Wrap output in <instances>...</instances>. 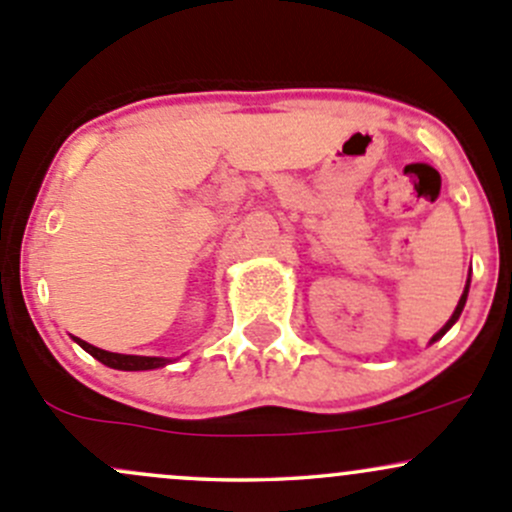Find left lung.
<instances>
[{"label":"left lung","mask_w":512,"mask_h":512,"mask_svg":"<svg viewBox=\"0 0 512 512\" xmlns=\"http://www.w3.org/2000/svg\"><path fill=\"white\" fill-rule=\"evenodd\" d=\"M469 283H471V280H466V288H464V293H461V298H459V305H456L454 315H452V317H449V320H447V324H444V327H442V329H439V332H437V334H434V337H432V342H437V339H442V337H444V334H447V332H449V329H452V324H454L456 320H459L461 310H464V305H466V295H469ZM432 342H430V344H432Z\"/></svg>","instance_id":"8db88e82"}]
</instances>
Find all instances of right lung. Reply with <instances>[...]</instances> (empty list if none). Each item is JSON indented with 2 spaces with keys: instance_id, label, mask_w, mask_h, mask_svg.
I'll list each match as a JSON object with an SVG mask.
<instances>
[{
  "instance_id": "1",
  "label": "right lung",
  "mask_w": 512,
  "mask_h": 512,
  "mask_svg": "<svg viewBox=\"0 0 512 512\" xmlns=\"http://www.w3.org/2000/svg\"><path fill=\"white\" fill-rule=\"evenodd\" d=\"M87 354L95 356L97 361H102L104 366L119 368V371H151V368H161L170 364V359H163V356H131V354H114V351L97 349V346L82 342V339L73 337Z\"/></svg>"
}]
</instances>
